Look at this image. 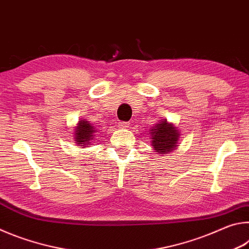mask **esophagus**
I'll use <instances>...</instances> for the list:
<instances>
[{"instance_id": "34e87169", "label": "esophagus", "mask_w": 249, "mask_h": 249, "mask_svg": "<svg viewBox=\"0 0 249 249\" xmlns=\"http://www.w3.org/2000/svg\"><path fill=\"white\" fill-rule=\"evenodd\" d=\"M117 126H119L120 128H128L129 127V123L128 122H119V124H117Z\"/></svg>"}]
</instances>
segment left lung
Returning <instances> with one entry per match:
<instances>
[{
    "mask_svg": "<svg viewBox=\"0 0 249 249\" xmlns=\"http://www.w3.org/2000/svg\"><path fill=\"white\" fill-rule=\"evenodd\" d=\"M151 146L157 154L165 155L178 147L180 133L174 124L168 123L167 120L159 121L150 129Z\"/></svg>",
    "mask_w": 249,
    "mask_h": 249,
    "instance_id": "obj_1",
    "label": "left lung"
}]
</instances>
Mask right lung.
Wrapping results in <instances>:
<instances>
[{
    "instance_id": "obj_1",
    "label": "right lung",
    "mask_w": 249,
    "mask_h": 249,
    "mask_svg": "<svg viewBox=\"0 0 249 249\" xmlns=\"http://www.w3.org/2000/svg\"><path fill=\"white\" fill-rule=\"evenodd\" d=\"M96 129L89 121L82 120L79 121L77 127L74 128V141L77 145L81 147H86L91 144L94 138V133Z\"/></svg>"
}]
</instances>
